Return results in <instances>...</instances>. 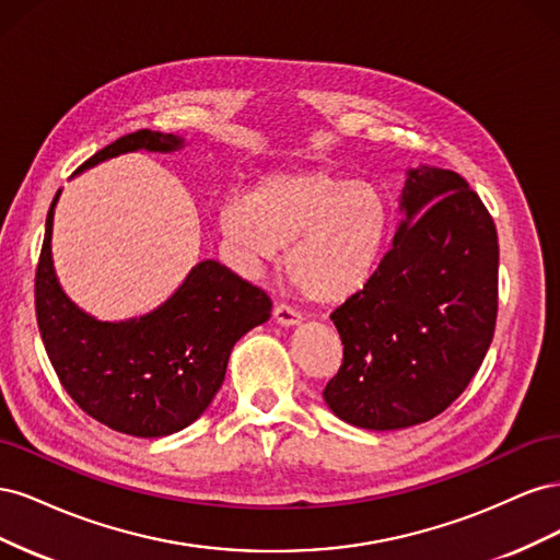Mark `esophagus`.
I'll list each match as a JSON object with an SVG mask.
<instances>
[{"label":"esophagus","instance_id":"34e87169","mask_svg":"<svg viewBox=\"0 0 560 560\" xmlns=\"http://www.w3.org/2000/svg\"><path fill=\"white\" fill-rule=\"evenodd\" d=\"M273 317H276L278 325H282V327H296V325H301V319H303L296 311H292L290 306H284V303H278V306L273 308Z\"/></svg>","mask_w":560,"mask_h":560}]
</instances>
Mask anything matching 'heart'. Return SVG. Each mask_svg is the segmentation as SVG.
I'll return each mask as SVG.
<instances>
[{"mask_svg": "<svg viewBox=\"0 0 560 560\" xmlns=\"http://www.w3.org/2000/svg\"><path fill=\"white\" fill-rule=\"evenodd\" d=\"M219 229L245 268L276 259L315 303H341L374 278L389 231L387 200L374 184L325 167L273 173L254 196L233 194L219 210Z\"/></svg>", "mask_w": 560, "mask_h": 560, "instance_id": "1", "label": "heart"}]
</instances>
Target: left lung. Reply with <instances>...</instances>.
<instances>
[{"mask_svg": "<svg viewBox=\"0 0 560 560\" xmlns=\"http://www.w3.org/2000/svg\"><path fill=\"white\" fill-rule=\"evenodd\" d=\"M393 247L362 292L331 313L343 364L329 409L364 430L420 425L463 395L498 317V231L453 171H406Z\"/></svg>", "mask_w": 560, "mask_h": 560, "instance_id": "obj_1", "label": "left lung"}]
</instances>
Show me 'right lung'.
Listing matches in <instances>:
<instances>
[{
  "label": "right lung",
  "mask_w": 560,
  "mask_h": 560,
  "mask_svg": "<svg viewBox=\"0 0 560 560\" xmlns=\"http://www.w3.org/2000/svg\"><path fill=\"white\" fill-rule=\"evenodd\" d=\"M184 144L179 135L144 128L97 151L79 173L132 151L173 154ZM60 194L46 217L35 303L42 341L62 387L116 432L156 439L189 428L222 387L233 346L264 325L273 303L231 268L206 259L154 311L116 322L89 315L56 276L50 238Z\"/></svg>",
  "instance_id": "right-lung-1"
}]
</instances>
